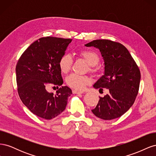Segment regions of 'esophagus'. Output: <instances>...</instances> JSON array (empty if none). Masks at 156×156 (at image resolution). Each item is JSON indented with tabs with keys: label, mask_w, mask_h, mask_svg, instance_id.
Returning <instances> with one entry per match:
<instances>
[{
	"label": "esophagus",
	"mask_w": 156,
	"mask_h": 156,
	"mask_svg": "<svg viewBox=\"0 0 156 156\" xmlns=\"http://www.w3.org/2000/svg\"><path fill=\"white\" fill-rule=\"evenodd\" d=\"M72 92H73V94H83V93H84L83 92L77 90H73Z\"/></svg>",
	"instance_id": "1"
}]
</instances>
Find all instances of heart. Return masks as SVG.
Returning a JSON list of instances; mask_svg holds the SVG:
<instances>
[{
	"instance_id": "heart-1",
	"label": "heart",
	"mask_w": 156,
	"mask_h": 156,
	"mask_svg": "<svg viewBox=\"0 0 156 156\" xmlns=\"http://www.w3.org/2000/svg\"><path fill=\"white\" fill-rule=\"evenodd\" d=\"M80 55L90 66L92 72H97V69L94 68V66L97 65L100 60L99 56L96 53L90 50H83L80 52ZM72 63L73 59L72 56L69 54L62 55L58 62V66L61 72L63 73H68L72 68ZM90 81V79L87 76H82L74 73L70 75L66 78V83L68 86L79 90H83L87 84H89Z\"/></svg>"
}]
</instances>
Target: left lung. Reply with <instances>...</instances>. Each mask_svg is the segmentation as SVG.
<instances>
[{
	"label": "left lung",
	"instance_id": "8db88e82",
	"mask_svg": "<svg viewBox=\"0 0 156 156\" xmlns=\"http://www.w3.org/2000/svg\"><path fill=\"white\" fill-rule=\"evenodd\" d=\"M100 50L104 60V73L93 87L107 88L104 97H99L93 114L110 120L123 115L133 105L138 94L140 73L137 65L125 47L108 40H96L84 45Z\"/></svg>",
	"mask_w": 156,
	"mask_h": 156
}]
</instances>
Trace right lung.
<instances>
[{
    "mask_svg": "<svg viewBox=\"0 0 156 156\" xmlns=\"http://www.w3.org/2000/svg\"><path fill=\"white\" fill-rule=\"evenodd\" d=\"M72 40L56 37H41L22 54L16 68L17 91L22 102L36 116L51 120L66 108L72 94L67 86L61 87L63 79L58 62ZM50 84L61 87L57 94L46 88Z\"/></svg>",
    "mask_w": 156,
    "mask_h": 156,
    "instance_id": "obj_1",
    "label": "right lung"
}]
</instances>
